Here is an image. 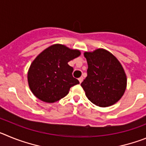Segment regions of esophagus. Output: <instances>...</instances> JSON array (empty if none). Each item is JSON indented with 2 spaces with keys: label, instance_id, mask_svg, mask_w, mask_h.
Here are the masks:
<instances>
[{
  "label": "esophagus",
  "instance_id": "1",
  "mask_svg": "<svg viewBox=\"0 0 146 146\" xmlns=\"http://www.w3.org/2000/svg\"><path fill=\"white\" fill-rule=\"evenodd\" d=\"M78 80H79L80 83H81V82H82V80H83V77H80L79 79H78Z\"/></svg>",
  "mask_w": 146,
  "mask_h": 146
}]
</instances>
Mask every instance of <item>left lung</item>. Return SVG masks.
<instances>
[{"label": "left lung", "mask_w": 146, "mask_h": 146, "mask_svg": "<svg viewBox=\"0 0 146 146\" xmlns=\"http://www.w3.org/2000/svg\"><path fill=\"white\" fill-rule=\"evenodd\" d=\"M84 56L88 68L81 86L88 99L102 108L116 103L126 88V76L121 63L104 49L86 52Z\"/></svg>", "instance_id": "obj_1"}]
</instances>
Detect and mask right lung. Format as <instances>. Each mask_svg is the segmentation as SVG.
Wrapping results in <instances>:
<instances>
[{"label":"right lung","instance_id":"1","mask_svg":"<svg viewBox=\"0 0 146 146\" xmlns=\"http://www.w3.org/2000/svg\"><path fill=\"white\" fill-rule=\"evenodd\" d=\"M80 55L63 44H53L34 59L28 72L30 89L42 101L53 103L69 94L72 86L79 84L73 77V68L68 62Z\"/></svg>","mask_w":146,"mask_h":146}]
</instances>
